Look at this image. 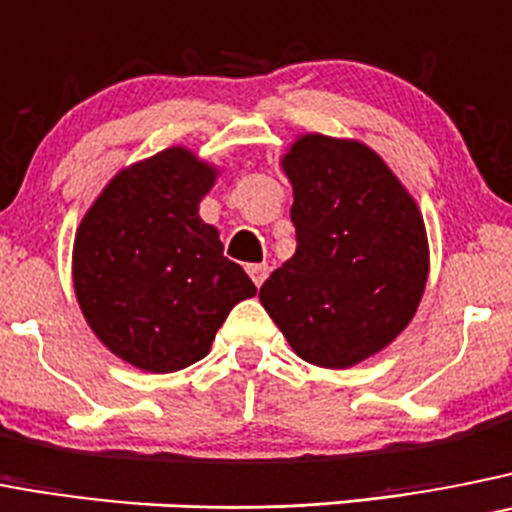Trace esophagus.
Wrapping results in <instances>:
<instances>
[{"instance_id": "esophagus-1", "label": "esophagus", "mask_w": 512, "mask_h": 512, "mask_svg": "<svg viewBox=\"0 0 512 512\" xmlns=\"http://www.w3.org/2000/svg\"><path fill=\"white\" fill-rule=\"evenodd\" d=\"M246 271H248V276L253 279V284H256V287H261L266 276H269V264H248Z\"/></svg>"}]
</instances>
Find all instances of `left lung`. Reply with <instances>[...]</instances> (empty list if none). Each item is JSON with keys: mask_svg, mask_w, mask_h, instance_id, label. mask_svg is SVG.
Instances as JSON below:
<instances>
[{"mask_svg": "<svg viewBox=\"0 0 512 512\" xmlns=\"http://www.w3.org/2000/svg\"><path fill=\"white\" fill-rule=\"evenodd\" d=\"M281 167L297 251L259 299L299 358L350 368L414 320L429 276L424 218L391 167L355 139L304 134Z\"/></svg>", "mask_w": 512, "mask_h": 512, "instance_id": "obj_1", "label": "left lung"}]
</instances>
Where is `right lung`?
Here are the masks:
<instances>
[{
  "label": "right lung",
  "instance_id": "right-lung-1",
  "mask_svg": "<svg viewBox=\"0 0 512 512\" xmlns=\"http://www.w3.org/2000/svg\"><path fill=\"white\" fill-rule=\"evenodd\" d=\"M215 177L190 149H164L121 170L75 231V299L98 340L134 368L198 363L228 312L256 294L198 215Z\"/></svg>",
  "mask_w": 512,
  "mask_h": 512
}]
</instances>
